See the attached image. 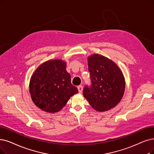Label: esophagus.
<instances>
[{
  "label": "esophagus",
  "mask_w": 154,
  "mask_h": 154,
  "mask_svg": "<svg viewBox=\"0 0 154 154\" xmlns=\"http://www.w3.org/2000/svg\"><path fill=\"white\" fill-rule=\"evenodd\" d=\"M78 91H79V93H82V91H83V87L82 85H79L78 87Z\"/></svg>",
  "instance_id": "esophagus-1"
}]
</instances>
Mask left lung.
I'll list each match as a JSON object with an SVG mask.
<instances>
[{"instance_id":"obj_1","label":"left lung","mask_w":154,"mask_h":154,"mask_svg":"<svg viewBox=\"0 0 154 154\" xmlns=\"http://www.w3.org/2000/svg\"><path fill=\"white\" fill-rule=\"evenodd\" d=\"M91 87H85L84 97L97 111L104 112L119 103L125 90V79L114 62L100 54L88 57Z\"/></svg>"}]
</instances>
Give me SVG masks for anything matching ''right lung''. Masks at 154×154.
I'll return each instance as SVG.
<instances>
[{
	"label": "right lung",
	"mask_w": 154,
	"mask_h": 154,
	"mask_svg": "<svg viewBox=\"0 0 154 154\" xmlns=\"http://www.w3.org/2000/svg\"><path fill=\"white\" fill-rule=\"evenodd\" d=\"M66 63L52 59L40 65L31 77L29 91L32 101L43 111L56 113L62 109L78 90L71 82Z\"/></svg>",
	"instance_id": "right-lung-1"
}]
</instances>
